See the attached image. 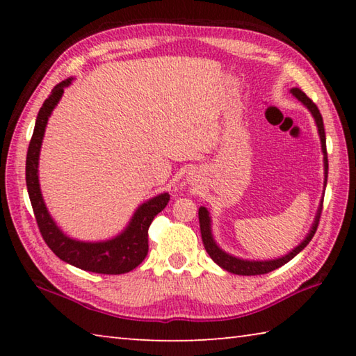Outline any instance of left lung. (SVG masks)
<instances>
[{"mask_svg": "<svg viewBox=\"0 0 356 356\" xmlns=\"http://www.w3.org/2000/svg\"><path fill=\"white\" fill-rule=\"evenodd\" d=\"M291 94L295 99H298L301 104H303L308 111L312 114L314 118V122L317 125V131H318V138H321V147H322V154H323V188L327 186V177H328V156H327V138H325V129H323V119L322 114L318 111V108L316 106L314 102H312L308 95H306L301 89L298 88H292ZM322 204H323V197L321 200V204H318L317 213L314 222L311 225L309 232L306 234V237L301 240V243H298L292 251H289L287 254L276 257V259H267V261H254V259H242L237 257L234 254H229L225 250H221L218 243L215 242L213 234H212V216H210V212L207 207L201 206L200 207V226H201V237L204 242V248L209 252V256L212 257V261L220 265L222 270H226L229 273L234 275H242V276H254V275H265L273 272V270L282 267V265L287 264L289 261L298 254V252L303 251L306 248V245L311 242V238L314 237V234L317 231L318 226V218H321V212H322Z\"/></svg>", "mask_w": 356, "mask_h": 356, "instance_id": "obj_1", "label": "left lung"}]
</instances>
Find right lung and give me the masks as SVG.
<instances>
[{"label":"right lung","instance_id":"right-lung-1","mask_svg":"<svg viewBox=\"0 0 356 356\" xmlns=\"http://www.w3.org/2000/svg\"><path fill=\"white\" fill-rule=\"evenodd\" d=\"M74 78L61 81L53 88L51 94L44 102L35 119L31 143L26 154V188L31 206L35 215V221L40 229L42 237L50 250L61 261L74 265L76 268L92 273L104 275H122L136 268L144 257L147 256V231L155 215H159L170 201L168 193H160L150 200L138 206L131 215L129 225L118 236L100 242H83L69 237L63 229L56 225L53 216L48 212L39 184V155L42 141H44L48 118L61 100L64 89L70 86Z\"/></svg>","mask_w":356,"mask_h":356}]
</instances>
